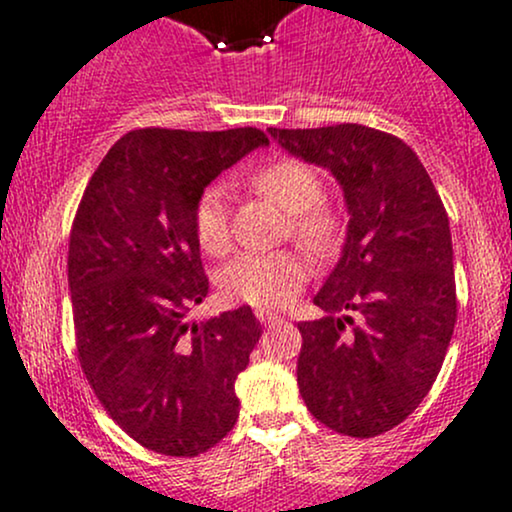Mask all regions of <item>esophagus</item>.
<instances>
[{"label":"esophagus","instance_id":"1","mask_svg":"<svg viewBox=\"0 0 512 512\" xmlns=\"http://www.w3.org/2000/svg\"><path fill=\"white\" fill-rule=\"evenodd\" d=\"M255 316L260 319L262 326H274V324H279V321H282V316L272 314V311H265V309H257Z\"/></svg>","mask_w":512,"mask_h":512}]
</instances>
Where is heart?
I'll return each instance as SVG.
<instances>
[{
	"label": "heart",
	"instance_id": "heart-1",
	"mask_svg": "<svg viewBox=\"0 0 512 512\" xmlns=\"http://www.w3.org/2000/svg\"><path fill=\"white\" fill-rule=\"evenodd\" d=\"M257 193L282 206L292 215L294 235L314 255H324L336 245L338 220L321 206L324 181L314 166L299 159H277L252 174ZM193 235L208 255L228 250L230 225L225 191L208 186L193 206ZM309 277L306 260L294 250L242 252L220 270L218 287L228 301L257 306V309H282L297 297Z\"/></svg>",
	"mask_w": 512,
	"mask_h": 512
}]
</instances>
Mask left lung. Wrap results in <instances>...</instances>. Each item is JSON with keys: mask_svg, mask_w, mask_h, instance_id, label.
Segmentation results:
<instances>
[{"mask_svg": "<svg viewBox=\"0 0 512 512\" xmlns=\"http://www.w3.org/2000/svg\"><path fill=\"white\" fill-rule=\"evenodd\" d=\"M270 134L331 171L351 213L341 260L314 297L326 316L299 324V392L333 432L378 437L427 397L454 333L449 215L395 134L363 125Z\"/></svg>", "mask_w": 512, "mask_h": 512, "instance_id": "left-lung-1", "label": "left lung"}]
</instances>
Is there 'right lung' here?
I'll use <instances>...</instances> for the list:
<instances>
[{"instance_id": "1", "label": "right lung", "mask_w": 512, "mask_h": 512, "mask_svg": "<svg viewBox=\"0 0 512 512\" xmlns=\"http://www.w3.org/2000/svg\"><path fill=\"white\" fill-rule=\"evenodd\" d=\"M255 127H144L100 161L68 245L75 348L107 414L166 456H198L238 422L235 378L262 326L250 306L188 324L208 294L193 206L215 176L255 147Z\"/></svg>"}]
</instances>
